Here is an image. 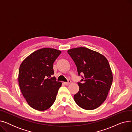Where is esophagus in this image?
<instances>
[{
    "label": "esophagus",
    "instance_id": "34e87169",
    "mask_svg": "<svg viewBox=\"0 0 132 132\" xmlns=\"http://www.w3.org/2000/svg\"><path fill=\"white\" fill-rule=\"evenodd\" d=\"M71 83V81L70 80H68L67 82H64V84L65 85H70Z\"/></svg>",
    "mask_w": 132,
    "mask_h": 132
}]
</instances>
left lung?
<instances>
[{"instance_id":"1","label":"left lung","mask_w":132,"mask_h":132,"mask_svg":"<svg viewBox=\"0 0 132 132\" xmlns=\"http://www.w3.org/2000/svg\"><path fill=\"white\" fill-rule=\"evenodd\" d=\"M77 67L79 92L74 95L75 103L81 108L92 110L105 101L111 87L113 76L107 59L100 53L87 47L68 50ZM84 74V77L80 74Z\"/></svg>"}]
</instances>
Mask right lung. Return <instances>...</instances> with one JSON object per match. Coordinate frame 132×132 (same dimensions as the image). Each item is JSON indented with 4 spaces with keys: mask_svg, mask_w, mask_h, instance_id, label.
Masks as SVG:
<instances>
[{
    "mask_svg": "<svg viewBox=\"0 0 132 132\" xmlns=\"http://www.w3.org/2000/svg\"><path fill=\"white\" fill-rule=\"evenodd\" d=\"M61 51L43 48L34 52L20 65L19 84L28 104L33 109L44 111L56 99L62 83L54 77L53 65Z\"/></svg>",
    "mask_w": 132,
    "mask_h": 132,
    "instance_id": "right-lung-1",
    "label": "right lung"
}]
</instances>
